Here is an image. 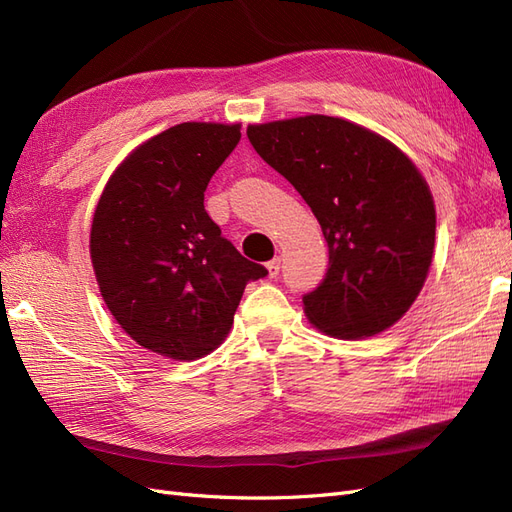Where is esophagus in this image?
<instances>
[{"label": "esophagus", "instance_id": "1", "mask_svg": "<svg viewBox=\"0 0 512 512\" xmlns=\"http://www.w3.org/2000/svg\"><path fill=\"white\" fill-rule=\"evenodd\" d=\"M280 267H282V260H280V256H275L273 260H269V262H267L269 277H277V275H280Z\"/></svg>", "mask_w": 512, "mask_h": 512}]
</instances>
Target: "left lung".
I'll return each mask as SVG.
<instances>
[{"label":"left lung","mask_w":512,"mask_h":512,"mask_svg":"<svg viewBox=\"0 0 512 512\" xmlns=\"http://www.w3.org/2000/svg\"><path fill=\"white\" fill-rule=\"evenodd\" d=\"M247 138L316 215L329 245L307 320L339 339L378 335L423 290L436 243V205L421 170L359 123L305 115L256 123Z\"/></svg>","instance_id":"1"}]
</instances>
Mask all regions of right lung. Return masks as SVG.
<instances>
[{"instance_id": "1", "label": "right lung", "mask_w": 512, "mask_h": 512, "mask_svg": "<svg viewBox=\"0 0 512 512\" xmlns=\"http://www.w3.org/2000/svg\"><path fill=\"white\" fill-rule=\"evenodd\" d=\"M239 138V123H179L138 145L98 200L89 254L102 299L138 346L168 359L218 348L245 284L267 275L205 211L207 185Z\"/></svg>"}]
</instances>
